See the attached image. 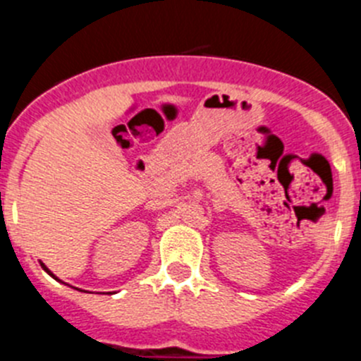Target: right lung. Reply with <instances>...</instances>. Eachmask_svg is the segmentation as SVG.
<instances>
[{
  "instance_id": "right-lung-1",
  "label": "right lung",
  "mask_w": 361,
  "mask_h": 361,
  "mask_svg": "<svg viewBox=\"0 0 361 361\" xmlns=\"http://www.w3.org/2000/svg\"><path fill=\"white\" fill-rule=\"evenodd\" d=\"M41 266H43V269H44V271H47V274H48V275H51V277H55V275H54V274H51L50 269H48V268H47V266H44V264H43V262H41ZM57 281H59V279H57Z\"/></svg>"
}]
</instances>
